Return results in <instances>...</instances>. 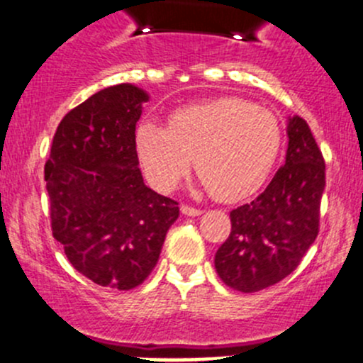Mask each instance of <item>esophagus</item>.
Wrapping results in <instances>:
<instances>
[{
  "label": "esophagus",
  "mask_w": 363,
  "mask_h": 363,
  "mask_svg": "<svg viewBox=\"0 0 363 363\" xmlns=\"http://www.w3.org/2000/svg\"><path fill=\"white\" fill-rule=\"evenodd\" d=\"M181 212L184 216H193V218H195V216L202 214V211H200V208L189 207V205H181Z\"/></svg>",
  "instance_id": "obj_1"
}]
</instances>
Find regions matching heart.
<instances>
[{
  "mask_svg": "<svg viewBox=\"0 0 363 363\" xmlns=\"http://www.w3.org/2000/svg\"><path fill=\"white\" fill-rule=\"evenodd\" d=\"M135 147L147 181L170 191L196 160L200 184L221 200H239L263 184L281 149V124L265 107L223 96L175 111L168 128L144 121Z\"/></svg>",
  "mask_w": 363,
  "mask_h": 363,
  "instance_id": "1",
  "label": "heart"
}]
</instances>
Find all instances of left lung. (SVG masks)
<instances>
[{
    "label": "left lung",
    "mask_w": 363,
    "mask_h": 363,
    "mask_svg": "<svg viewBox=\"0 0 363 363\" xmlns=\"http://www.w3.org/2000/svg\"><path fill=\"white\" fill-rule=\"evenodd\" d=\"M286 135L284 164L262 195L230 212L232 232L216 252L218 276L242 294L290 276L318 235L323 156L302 117H288Z\"/></svg>",
    "instance_id": "8db88e82"
}]
</instances>
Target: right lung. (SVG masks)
Instances as JSON below:
<instances>
[{
	"label": "right lung",
	"mask_w": 363,
	"mask_h": 363,
	"mask_svg": "<svg viewBox=\"0 0 363 363\" xmlns=\"http://www.w3.org/2000/svg\"><path fill=\"white\" fill-rule=\"evenodd\" d=\"M149 94L133 84L105 87L69 111L45 163L52 235L82 276L131 290L156 267L177 202L147 188L135 128Z\"/></svg>",
	"instance_id": "add662e5"
}]
</instances>
